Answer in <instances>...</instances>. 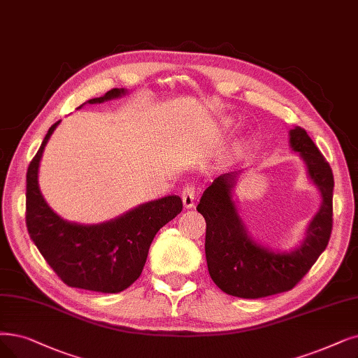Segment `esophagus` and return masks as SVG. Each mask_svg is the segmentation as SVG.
I'll return each instance as SVG.
<instances>
[{
	"mask_svg": "<svg viewBox=\"0 0 358 358\" xmlns=\"http://www.w3.org/2000/svg\"><path fill=\"white\" fill-rule=\"evenodd\" d=\"M195 198H196V187L194 183H189L187 185L182 189V201H183V207L185 208H191L194 207V203H195Z\"/></svg>",
	"mask_w": 358,
	"mask_h": 358,
	"instance_id": "1",
	"label": "esophagus"
}]
</instances>
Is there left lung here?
<instances>
[{"mask_svg": "<svg viewBox=\"0 0 358 358\" xmlns=\"http://www.w3.org/2000/svg\"><path fill=\"white\" fill-rule=\"evenodd\" d=\"M291 147L301 154L323 203L313 217L303 244L292 252H273L247 235L232 201L239 170L213 180L204 191L198 213L206 219V259L213 282L227 295L255 299L292 289L327 247L334 224V175L323 154L303 127L291 129Z\"/></svg>", "mask_w": 358, "mask_h": 358, "instance_id": "1", "label": "left lung"}]
</instances>
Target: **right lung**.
<instances>
[{
  "label": "right lung",
  "instance_id": "obj_1",
  "mask_svg": "<svg viewBox=\"0 0 358 358\" xmlns=\"http://www.w3.org/2000/svg\"><path fill=\"white\" fill-rule=\"evenodd\" d=\"M124 90L113 88L90 104L117 98ZM60 123L55 122L26 173V227L31 239L67 287L117 294L141 276L155 234L182 211L178 195L142 204L103 224L70 223L48 207L38 187V167L47 142Z\"/></svg>",
  "mask_w": 358,
  "mask_h": 358
}]
</instances>
